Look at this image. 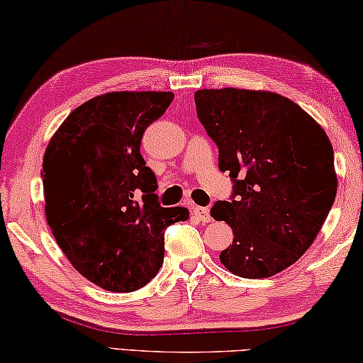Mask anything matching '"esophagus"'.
Wrapping results in <instances>:
<instances>
[{"mask_svg":"<svg viewBox=\"0 0 363 363\" xmlns=\"http://www.w3.org/2000/svg\"><path fill=\"white\" fill-rule=\"evenodd\" d=\"M193 216L196 217V218H199L201 222H211V212H209V209H207V207H193Z\"/></svg>","mask_w":363,"mask_h":363,"instance_id":"34e87169","label":"esophagus"}]
</instances>
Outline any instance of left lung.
Segmentation results:
<instances>
[{
  "label": "left lung",
  "mask_w": 363,
  "mask_h": 363,
  "mask_svg": "<svg viewBox=\"0 0 363 363\" xmlns=\"http://www.w3.org/2000/svg\"><path fill=\"white\" fill-rule=\"evenodd\" d=\"M196 112L233 180L231 201L211 209L233 230L220 262L242 278H269L312 246L336 198L335 152L325 130L272 91L194 93Z\"/></svg>",
  "instance_id": "obj_1"
}]
</instances>
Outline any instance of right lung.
Segmentation results:
<instances>
[{
    "label": "right lung",
    "mask_w": 363,
    "mask_h": 363,
    "mask_svg": "<svg viewBox=\"0 0 363 363\" xmlns=\"http://www.w3.org/2000/svg\"><path fill=\"white\" fill-rule=\"evenodd\" d=\"M172 91H111L70 112L43 157L46 220L74 269L103 289L130 293L164 262V231L188 220L160 207L157 180L140 152L145 130Z\"/></svg>",
    "instance_id": "1"
}]
</instances>
